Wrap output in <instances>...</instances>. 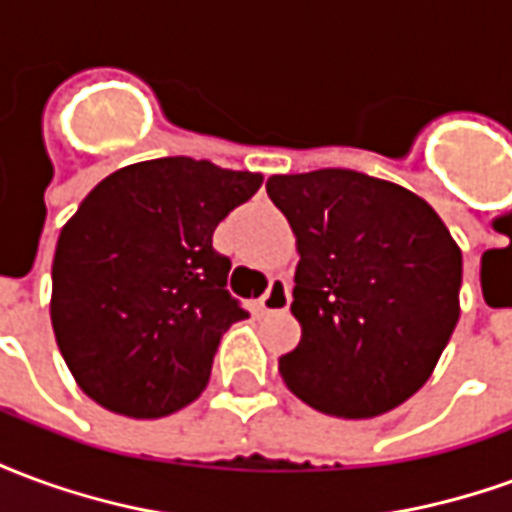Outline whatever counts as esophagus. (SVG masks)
<instances>
[{
	"mask_svg": "<svg viewBox=\"0 0 512 512\" xmlns=\"http://www.w3.org/2000/svg\"><path fill=\"white\" fill-rule=\"evenodd\" d=\"M290 307V285L285 279H271L268 290L257 299V310L260 315H268V312H282Z\"/></svg>",
	"mask_w": 512,
	"mask_h": 512,
	"instance_id": "1",
	"label": "esophagus"
}]
</instances>
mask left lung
I'll return each instance as SVG.
<instances>
[{
  "label": "left lung",
  "instance_id": "1",
  "mask_svg": "<svg viewBox=\"0 0 512 512\" xmlns=\"http://www.w3.org/2000/svg\"><path fill=\"white\" fill-rule=\"evenodd\" d=\"M266 191L301 255L290 304L301 343L279 359L285 384L332 417L392 411L450 343L461 249L428 202L354 169L274 175Z\"/></svg>",
  "mask_w": 512,
  "mask_h": 512
}]
</instances>
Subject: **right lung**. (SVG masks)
I'll return each mask as SVG.
<instances>
[{
  "mask_svg": "<svg viewBox=\"0 0 512 512\" xmlns=\"http://www.w3.org/2000/svg\"><path fill=\"white\" fill-rule=\"evenodd\" d=\"M260 183L169 156L117 169L84 197L51 266V326L84 395L156 419L205 389L222 334L249 318L213 230Z\"/></svg>",
  "mask_w": 512,
  "mask_h": 512,
  "instance_id": "1",
  "label": "right lung"
}]
</instances>
